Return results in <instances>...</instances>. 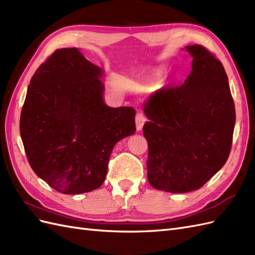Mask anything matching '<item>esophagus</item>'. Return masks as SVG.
I'll return each instance as SVG.
<instances>
[{
  "label": "esophagus",
  "mask_w": 255,
  "mask_h": 255,
  "mask_svg": "<svg viewBox=\"0 0 255 255\" xmlns=\"http://www.w3.org/2000/svg\"><path fill=\"white\" fill-rule=\"evenodd\" d=\"M146 119H145V116L142 112H137L135 115V126H136V130L137 131H140V130L143 128V125Z\"/></svg>",
  "instance_id": "obj_1"
}]
</instances>
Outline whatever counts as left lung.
Returning <instances> with one entry per match:
<instances>
[{"mask_svg": "<svg viewBox=\"0 0 255 255\" xmlns=\"http://www.w3.org/2000/svg\"><path fill=\"white\" fill-rule=\"evenodd\" d=\"M192 70L184 84L162 87L145 101L149 120L147 178L172 193L200 189L229 158L235 106L221 62L201 45L187 46Z\"/></svg>", "mask_w": 255, "mask_h": 255, "instance_id": "left-lung-1", "label": "left lung"}]
</instances>
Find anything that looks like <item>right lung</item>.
I'll return each mask as SVG.
<instances>
[{"mask_svg":"<svg viewBox=\"0 0 255 255\" xmlns=\"http://www.w3.org/2000/svg\"><path fill=\"white\" fill-rule=\"evenodd\" d=\"M104 71L77 48L57 49L35 71L20 134L36 175L64 194L104 184L115 144L135 132V110L104 101Z\"/></svg>","mask_w":255,"mask_h":255,"instance_id":"right-lung-1","label":"right lung"}]
</instances>
